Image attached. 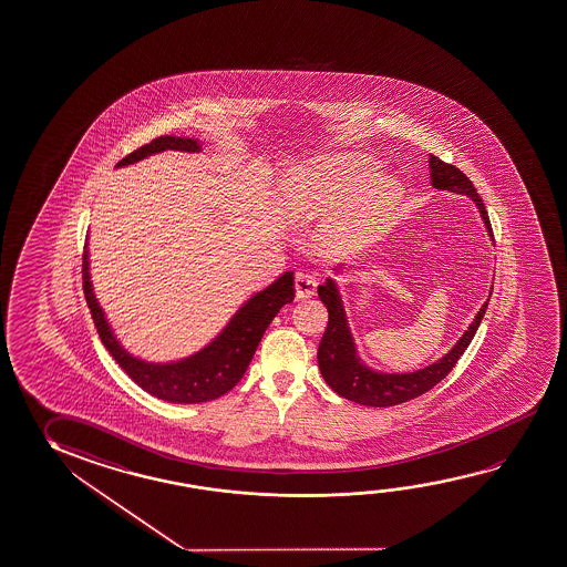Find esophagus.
<instances>
[{
	"instance_id": "1",
	"label": "esophagus",
	"mask_w": 567,
	"mask_h": 567,
	"mask_svg": "<svg viewBox=\"0 0 567 567\" xmlns=\"http://www.w3.org/2000/svg\"><path fill=\"white\" fill-rule=\"evenodd\" d=\"M315 289H317V278L307 271H299L296 276L297 297L306 299V297L315 296Z\"/></svg>"
}]
</instances>
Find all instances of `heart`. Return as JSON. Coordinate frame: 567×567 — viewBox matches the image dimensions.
<instances>
[{"instance_id":"1","label":"heart","mask_w":567,"mask_h":567,"mask_svg":"<svg viewBox=\"0 0 567 567\" xmlns=\"http://www.w3.org/2000/svg\"><path fill=\"white\" fill-rule=\"evenodd\" d=\"M378 169V162L360 153L317 157L289 175L281 207L291 218H301L324 213L341 202L324 223L327 244L354 248L369 243L386 225L402 195L400 183Z\"/></svg>"}]
</instances>
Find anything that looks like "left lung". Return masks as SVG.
Listing matches in <instances>:
<instances>
[{"instance_id": "left-lung-1", "label": "left lung", "mask_w": 567, "mask_h": 567, "mask_svg": "<svg viewBox=\"0 0 567 567\" xmlns=\"http://www.w3.org/2000/svg\"><path fill=\"white\" fill-rule=\"evenodd\" d=\"M430 169H432V185L435 189L453 190V193L467 195L475 200L488 233L495 238L491 220L486 215L485 203H483V198L478 197V193L467 175L457 169L455 165L441 162L440 157H435V155H430ZM317 293L329 311V323H327L323 339L319 342V351H317V360H319V369H321L324 382L333 388L337 394L351 400L354 404L372 405V408L404 404L417 395L430 392L435 384H440L441 380L455 369L461 354L467 351L478 324L485 317L486 306H488L485 303L481 307L475 321L471 323L468 331H465V334L458 339L453 351L437 360L432 367L415 370L410 374H378L374 370L360 364L351 331L347 327L341 297L334 288L333 279H327L323 286H319Z\"/></svg>"}]
</instances>
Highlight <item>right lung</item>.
<instances>
[{
	"instance_id": "right-lung-1",
	"label": "right lung",
	"mask_w": 567,
	"mask_h": 567,
	"mask_svg": "<svg viewBox=\"0 0 567 567\" xmlns=\"http://www.w3.org/2000/svg\"><path fill=\"white\" fill-rule=\"evenodd\" d=\"M165 150L198 152V144L195 140H187V137L162 135L126 155L122 162L117 163V167L140 162L152 153L165 152ZM82 289L91 309L92 321L99 331L100 341L104 342V347L109 349L117 364L137 386L173 404H200L230 392L248 369L254 352L258 349V342L261 341L271 319L278 315L281 307L291 303L296 297L293 271H286L281 278L271 284L270 288L256 293L238 313L234 315L233 321L223 333L216 337L215 341L208 344L207 349L175 364H150L127 354L110 331L106 317L92 293L86 252L82 256Z\"/></svg>"
}]
</instances>
